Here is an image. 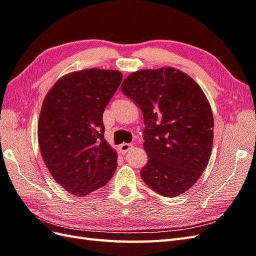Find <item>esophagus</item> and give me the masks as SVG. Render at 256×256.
<instances>
[{
  "instance_id": "34e87169",
  "label": "esophagus",
  "mask_w": 256,
  "mask_h": 256,
  "mask_svg": "<svg viewBox=\"0 0 256 256\" xmlns=\"http://www.w3.org/2000/svg\"><path fill=\"white\" fill-rule=\"evenodd\" d=\"M134 147V145L133 144H128V142H123L122 145L120 146V150H121V152L124 154H126L128 150H130Z\"/></svg>"
}]
</instances>
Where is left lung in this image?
I'll use <instances>...</instances> for the list:
<instances>
[{
	"mask_svg": "<svg viewBox=\"0 0 256 256\" xmlns=\"http://www.w3.org/2000/svg\"><path fill=\"white\" fill-rule=\"evenodd\" d=\"M142 109L148 154L140 176L161 196L187 192L204 171L213 147V114L192 76L173 67L132 72L121 84Z\"/></svg>",
	"mask_w": 256,
	"mask_h": 256,
	"instance_id": "8db88e82",
	"label": "left lung"
}]
</instances>
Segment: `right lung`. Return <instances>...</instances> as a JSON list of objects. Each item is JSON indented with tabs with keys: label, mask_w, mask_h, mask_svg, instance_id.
<instances>
[{
	"label": "right lung",
	"mask_w": 256,
	"mask_h": 256,
	"mask_svg": "<svg viewBox=\"0 0 256 256\" xmlns=\"http://www.w3.org/2000/svg\"><path fill=\"white\" fill-rule=\"evenodd\" d=\"M122 81L118 70L74 71L45 96L38 122L43 161L64 190L85 196L104 186L118 154L104 140L102 114Z\"/></svg>",
	"instance_id": "obj_1"
}]
</instances>
